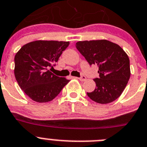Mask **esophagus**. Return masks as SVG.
Returning a JSON list of instances; mask_svg holds the SVG:
<instances>
[{"label": "esophagus", "mask_w": 147, "mask_h": 147, "mask_svg": "<svg viewBox=\"0 0 147 147\" xmlns=\"http://www.w3.org/2000/svg\"><path fill=\"white\" fill-rule=\"evenodd\" d=\"M79 79L80 81H85V80H86V76H84V75H82V76H81V77L79 78Z\"/></svg>", "instance_id": "34e87169"}]
</instances>
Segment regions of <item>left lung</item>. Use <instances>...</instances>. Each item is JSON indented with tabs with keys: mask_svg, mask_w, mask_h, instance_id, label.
Masks as SVG:
<instances>
[{
	"mask_svg": "<svg viewBox=\"0 0 147 147\" xmlns=\"http://www.w3.org/2000/svg\"><path fill=\"white\" fill-rule=\"evenodd\" d=\"M76 47L89 65H97L100 77L94 81L95 89L87 92L91 100L107 104L118 99L131 76L128 55L118 45L106 40L79 41Z\"/></svg>",
	"mask_w": 147,
	"mask_h": 147,
	"instance_id": "8db88e82",
	"label": "left lung"
}]
</instances>
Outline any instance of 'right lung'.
Masks as SVG:
<instances>
[{"label":"right lung","mask_w":147,"mask_h":147,"mask_svg":"<svg viewBox=\"0 0 147 147\" xmlns=\"http://www.w3.org/2000/svg\"><path fill=\"white\" fill-rule=\"evenodd\" d=\"M69 45V42L37 40L22 46L14 58V75L28 97L37 102H47L58 95L69 82L50 70Z\"/></svg>","instance_id":"add662e5"}]
</instances>
